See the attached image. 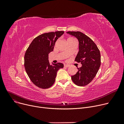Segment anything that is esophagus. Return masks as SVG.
I'll return each mask as SVG.
<instances>
[{"mask_svg": "<svg viewBox=\"0 0 124 124\" xmlns=\"http://www.w3.org/2000/svg\"><path fill=\"white\" fill-rule=\"evenodd\" d=\"M64 66L65 67H70L69 65H68V64H64Z\"/></svg>", "mask_w": 124, "mask_h": 124, "instance_id": "obj_1", "label": "esophagus"}]
</instances>
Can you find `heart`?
I'll use <instances>...</instances> for the list:
<instances>
[{
    "instance_id": "b5f03b06",
    "label": "heart",
    "mask_w": 124,
    "mask_h": 124,
    "mask_svg": "<svg viewBox=\"0 0 124 124\" xmlns=\"http://www.w3.org/2000/svg\"><path fill=\"white\" fill-rule=\"evenodd\" d=\"M72 39V38H69V39Z\"/></svg>"
}]
</instances>
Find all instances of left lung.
<instances>
[{
	"mask_svg": "<svg viewBox=\"0 0 124 124\" xmlns=\"http://www.w3.org/2000/svg\"><path fill=\"white\" fill-rule=\"evenodd\" d=\"M67 34L76 37L79 42V51L75 61L82 66L78 68L71 79L76 85H87L95 76L101 66V54L96 44L90 38L80 31H68Z\"/></svg>",
	"mask_w": 124,
	"mask_h": 124,
	"instance_id": "left-lung-1",
	"label": "left lung"
}]
</instances>
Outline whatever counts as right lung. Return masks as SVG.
Listing matches in <instances>:
<instances>
[{
    "label": "right lung",
    "instance_id": "right-lung-1",
    "mask_svg": "<svg viewBox=\"0 0 124 124\" xmlns=\"http://www.w3.org/2000/svg\"><path fill=\"white\" fill-rule=\"evenodd\" d=\"M63 31L50 32L39 35L31 43L24 55V67L30 79L41 88L50 87L54 83L58 70L62 68L61 63L49 62V54L53 51L55 42Z\"/></svg>",
    "mask_w": 124,
    "mask_h": 124
}]
</instances>
